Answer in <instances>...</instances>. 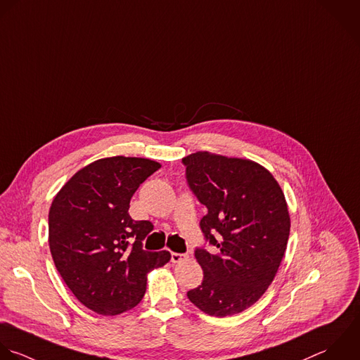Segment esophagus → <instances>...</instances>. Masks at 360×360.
<instances>
[{
    "label": "esophagus",
    "instance_id": "esophagus-1",
    "mask_svg": "<svg viewBox=\"0 0 360 360\" xmlns=\"http://www.w3.org/2000/svg\"><path fill=\"white\" fill-rule=\"evenodd\" d=\"M188 257L185 255V254H178V252H172L171 254V261L174 262V264H178V262H182L184 259H186Z\"/></svg>",
    "mask_w": 360,
    "mask_h": 360
}]
</instances>
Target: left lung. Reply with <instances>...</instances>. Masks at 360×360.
<instances>
[{"label": "left lung", "instance_id": "8db88e82", "mask_svg": "<svg viewBox=\"0 0 360 360\" xmlns=\"http://www.w3.org/2000/svg\"><path fill=\"white\" fill-rule=\"evenodd\" d=\"M189 188L207 214L200 220L216 252L195 251L202 285L188 299L213 317L238 314L257 303L283 259L290 216L282 188L261 164L198 151L185 158Z\"/></svg>", "mask_w": 360, "mask_h": 360}]
</instances>
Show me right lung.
I'll return each mask as SVG.
<instances>
[{"label": "right lung", "mask_w": 360, "mask_h": 360, "mask_svg": "<svg viewBox=\"0 0 360 360\" xmlns=\"http://www.w3.org/2000/svg\"><path fill=\"white\" fill-rule=\"evenodd\" d=\"M161 164L148 158L108 157L77 171L57 192L49 212L54 265L79 303L102 316L136 307L147 274L164 266L168 251L141 248L153 230L129 214L130 199Z\"/></svg>", "instance_id": "add662e5"}]
</instances>
